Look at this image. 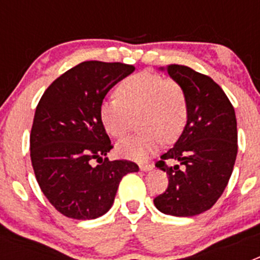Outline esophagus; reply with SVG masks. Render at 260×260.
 Listing matches in <instances>:
<instances>
[{"label": "esophagus", "instance_id": "34e87169", "mask_svg": "<svg viewBox=\"0 0 260 260\" xmlns=\"http://www.w3.org/2000/svg\"><path fill=\"white\" fill-rule=\"evenodd\" d=\"M139 168H141V171L148 172V171H151V169H152L153 165L152 164H141V165H139Z\"/></svg>", "mask_w": 260, "mask_h": 260}]
</instances>
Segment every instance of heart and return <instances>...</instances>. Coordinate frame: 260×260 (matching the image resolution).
I'll return each mask as SVG.
<instances>
[{
  "mask_svg": "<svg viewBox=\"0 0 260 260\" xmlns=\"http://www.w3.org/2000/svg\"><path fill=\"white\" fill-rule=\"evenodd\" d=\"M117 95L100 107V119L109 135L125 137L139 119L141 134L125 138L117 153L134 161H146L161 147L182 134L189 118V102L182 84L161 75L141 71L119 83Z\"/></svg>",
  "mask_w": 260,
  "mask_h": 260,
  "instance_id": "b5f03b06",
  "label": "heart"
}]
</instances>
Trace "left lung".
I'll return each instance as SVG.
<instances>
[{
  "mask_svg": "<svg viewBox=\"0 0 260 260\" xmlns=\"http://www.w3.org/2000/svg\"><path fill=\"white\" fill-rule=\"evenodd\" d=\"M168 74L182 84L189 118L173 148L156 167L167 172L169 183L153 199L156 208L172 216H195L210 210L221 197L237 156V121L228 96L212 78L183 65H168ZM184 165L169 167L168 159Z\"/></svg>",
  "mask_w": 260,
  "mask_h": 260,
  "instance_id": "1",
  "label": "left lung"
}]
</instances>
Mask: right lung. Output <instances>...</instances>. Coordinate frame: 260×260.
<instances>
[{"label": "right lung", "mask_w": 260, "mask_h": 260, "mask_svg": "<svg viewBox=\"0 0 260 260\" xmlns=\"http://www.w3.org/2000/svg\"><path fill=\"white\" fill-rule=\"evenodd\" d=\"M134 70L122 62L84 61L59 75L36 107L29 135L32 168L41 191L66 217L104 215L122 177L139 171L130 160L102 157L113 146L100 107L108 91Z\"/></svg>", "instance_id": "add662e5"}]
</instances>
